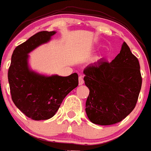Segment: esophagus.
<instances>
[{
  "mask_svg": "<svg viewBox=\"0 0 151 151\" xmlns=\"http://www.w3.org/2000/svg\"><path fill=\"white\" fill-rule=\"evenodd\" d=\"M83 83H84L83 78H82V77L80 76V77H79V85H83Z\"/></svg>",
  "mask_w": 151,
  "mask_h": 151,
  "instance_id": "obj_1",
  "label": "esophagus"
}]
</instances>
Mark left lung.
I'll use <instances>...</instances> for the list:
<instances>
[{
	"label": "left lung",
	"instance_id": "obj_1",
	"mask_svg": "<svg viewBox=\"0 0 151 151\" xmlns=\"http://www.w3.org/2000/svg\"><path fill=\"white\" fill-rule=\"evenodd\" d=\"M139 68L138 59L124 42L111 62L101 58L84 69L85 84L90 90L85 111L90 122L114 124L132 111L142 86Z\"/></svg>",
	"mask_w": 151,
	"mask_h": 151
}]
</instances>
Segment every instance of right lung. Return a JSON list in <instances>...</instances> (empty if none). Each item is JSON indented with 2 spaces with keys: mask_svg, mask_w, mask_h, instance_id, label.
Returning <instances> with one entry per match:
<instances>
[{
  "mask_svg": "<svg viewBox=\"0 0 151 151\" xmlns=\"http://www.w3.org/2000/svg\"><path fill=\"white\" fill-rule=\"evenodd\" d=\"M56 32L36 33L18 45L13 52L8 72L12 101L15 106L33 120L51 118L59 109L64 98L78 85V74L68 77L45 76L31 70L28 53L50 41Z\"/></svg>",
  "mask_w": 151,
  "mask_h": 151,
  "instance_id": "right-lung-1",
  "label": "right lung"
}]
</instances>
